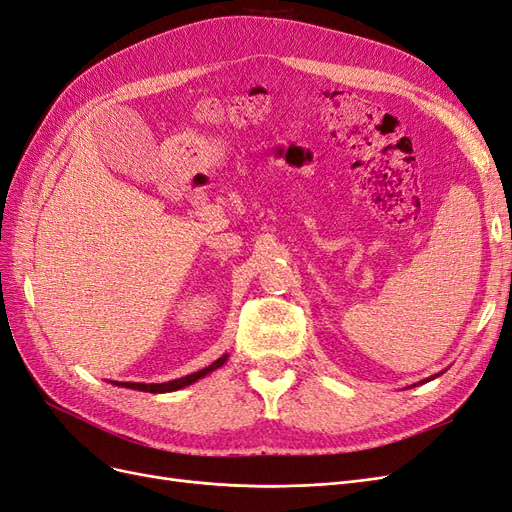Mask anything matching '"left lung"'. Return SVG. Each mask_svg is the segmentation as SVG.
Here are the masks:
<instances>
[{"label": "left lung", "mask_w": 512, "mask_h": 512, "mask_svg": "<svg viewBox=\"0 0 512 512\" xmlns=\"http://www.w3.org/2000/svg\"><path fill=\"white\" fill-rule=\"evenodd\" d=\"M438 376V374H436ZM436 376H431V378H427V380H423V382H429V380H433V378H436Z\"/></svg>", "instance_id": "1"}]
</instances>
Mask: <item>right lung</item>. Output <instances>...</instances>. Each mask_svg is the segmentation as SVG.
Wrapping results in <instances>:
<instances>
[{"instance_id":"right-lung-1","label":"right lung","mask_w":512,"mask_h":512,"mask_svg":"<svg viewBox=\"0 0 512 512\" xmlns=\"http://www.w3.org/2000/svg\"><path fill=\"white\" fill-rule=\"evenodd\" d=\"M228 359V354H222L218 361H213L209 367L200 369V371H194V374L190 376H183V378H177V380H168V382H160V384H143V382H117V380H111V384L115 386H126V389H134V391H143V393H170V391H179L183 389V386H190L194 384L196 380L205 378L207 374H211V371H215L218 367H222Z\"/></svg>"}]
</instances>
